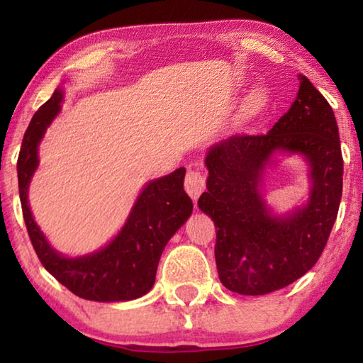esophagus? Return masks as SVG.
Listing matches in <instances>:
<instances>
[{"label":"esophagus","instance_id":"esophagus-1","mask_svg":"<svg viewBox=\"0 0 363 363\" xmlns=\"http://www.w3.org/2000/svg\"><path fill=\"white\" fill-rule=\"evenodd\" d=\"M184 186H186V192L192 196V200H196L206 187V177L200 169H189Z\"/></svg>","mask_w":363,"mask_h":363}]
</instances>
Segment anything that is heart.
Returning a JSON list of instances; mask_svg holds the SVG:
<instances>
[{
    "label": "heart",
    "instance_id": "1",
    "mask_svg": "<svg viewBox=\"0 0 363 363\" xmlns=\"http://www.w3.org/2000/svg\"><path fill=\"white\" fill-rule=\"evenodd\" d=\"M262 106V94L259 91H255L253 94L250 96V99L247 101V106H245V112L251 113V112H256L257 108Z\"/></svg>",
    "mask_w": 363,
    "mask_h": 363
}]
</instances>
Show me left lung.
<instances>
[{
    "label": "left lung",
    "instance_id": "8db88e82",
    "mask_svg": "<svg viewBox=\"0 0 363 363\" xmlns=\"http://www.w3.org/2000/svg\"><path fill=\"white\" fill-rule=\"evenodd\" d=\"M288 112L266 134H235L208 150V192L199 208L214 220V256L227 290L257 296L285 288L314 267L327 245L342 194V155L333 110L304 75ZM310 163L308 203L275 217L259 192L275 151Z\"/></svg>",
    "mask_w": 363,
    "mask_h": 363
}]
</instances>
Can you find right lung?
<instances>
[{
  "label": "right lung",
  "mask_w": 363,
  "mask_h": 363,
  "mask_svg": "<svg viewBox=\"0 0 363 363\" xmlns=\"http://www.w3.org/2000/svg\"><path fill=\"white\" fill-rule=\"evenodd\" d=\"M60 102L62 89H56L51 99L36 110L17 160L22 214L36 256L52 277L83 299L116 303L144 296L155 284L160 256L168 240L194 210L184 190L186 168L147 184L123 229L107 247L79 257L62 256L43 235L27 200L30 181L38 167V145L60 112Z\"/></svg>",
  "instance_id": "add662e5"
}]
</instances>
